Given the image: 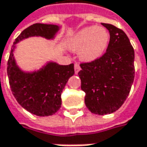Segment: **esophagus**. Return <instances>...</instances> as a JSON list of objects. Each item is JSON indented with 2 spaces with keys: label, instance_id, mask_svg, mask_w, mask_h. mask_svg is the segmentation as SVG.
Instances as JSON below:
<instances>
[{
  "label": "esophagus",
  "instance_id": "obj_1",
  "mask_svg": "<svg viewBox=\"0 0 147 147\" xmlns=\"http://www.w3.org/2000/svg\"><path fill=\"white\" fill-rule=\"evenodd\" d=\"M74 69H75V74H78V72H79L80 70H81V67H80V65H79L78 64H75Z\"/></svg>",
  "mask_w": 147,
  "mask_h": 147
}]
</instances>
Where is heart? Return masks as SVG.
Instances as JSON below:
<instances>
[{
	"label": "heart",
	"instance_id": "1",
	"mask_svg": "<svg viewBox=\"0 0 147 147\" xmlns=\"http://www.w3.org/2000/svg\"><path fill=\"white\" fill-rule=\"evenodd\" d=\"M109 42L110 33L105 28L88 26L71 37L67 47L72 52L79 51V58L82 61L92 62L104 54Z\"/></svg>",
	"mask_w": 147,
	"mask_h": 147
}]
</instances>
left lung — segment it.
Masks as SVG:
<instances>
[{
  "label": "left lung",
  "mask_w": 147,
  "mask_h": 147,
  "mask_svg": "<svg viewBox=\"0 0 147 147\" xmlns=\"http://www.w3.org/2000/svg\"><path fill=\"white\" fill-rule=\"evenodd\" d=\"M110 32L105 53L100 59L81 64L78 72L85 105L94 114L117 111L126 100L134 78V51L127 35L110 24H101Z\"/></svg>",
  "instance_id": "1"
}]
</instances>
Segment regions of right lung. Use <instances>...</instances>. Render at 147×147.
<instances>
[{
  "mask_svg": "<svg viewBox=\"0 0 147 147\" xmlns=\"http://www.w3.org/2000/svg\"><path fill=\"white\" fill-rule=\"evenodd\" d=\"M59 29V25L45 24L26 28L16 38L7 62L9 84L16 100L26 111L39 117L52 116L61 107V94L75 73L74 64L61 65L48 61L37 71H24L17 65L13 52L17 43L29 37L53 40Z\"/></svg>",
  "mask_w": 147,
  "mask_h": 147,
  "instance_id": "right-lung-1",
  "label": "right lung"
}]
</instances>
